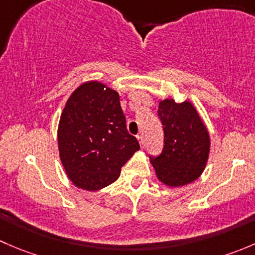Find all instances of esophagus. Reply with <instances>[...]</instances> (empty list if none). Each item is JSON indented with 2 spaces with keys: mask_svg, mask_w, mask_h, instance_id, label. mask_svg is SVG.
<instances>
[{
  "mask_svg": "<svg viewBox=\"0 0 255 255\" xmlns=\"http://www.w3.org/2000/svg\"><path fill=\"white\" fill-rule=\"evenodd\" d=\"M137 138H138V140H139L140 146H142V148H143V145H144V137H143V134H139Z\"/></svg>",
  "mask_w": 255,
  "mask_h": 255,
  "instance_id": "1",
  "label": "esophagus"
}]
</instances>
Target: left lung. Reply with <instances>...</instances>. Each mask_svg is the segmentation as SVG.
<instances>
[{
  "mask_svg": "<svg viewBox=\"0 0 255 255\" xmlns=\"http://www.w3.org/2000/svg\"><path fill=\"white\" fill-rule=\"evenodd\" d=\"M159 118L164 129V148L150 163L159 181L169 187L191 184L204 173L210 155V133L190 101H159Z\"/></svg>",
  "mask_w": 255,
  "mask_h": 255,
  "instance_id": "8db88e82",
  "label": "left lung"
}]
</instances>
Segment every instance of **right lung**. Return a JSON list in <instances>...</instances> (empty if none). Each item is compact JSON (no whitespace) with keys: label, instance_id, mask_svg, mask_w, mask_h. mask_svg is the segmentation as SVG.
<instances>
[{"label":"right lung","instance_id":"add662e5","mask_svg":"<svg viewBox=\"0 0 255 255\" xmlns=\"http://www.w3.org/2000/svg\"><path fill=\"white\" fill-rule=\"evenodd\" d=\"M58 148L66 176L76 187L97 191L115 182L139 150L126 127L120 94L97 80L76 87L59 120Z\"/></svg>","mask_w":255,"mask_h":255}]
</instances>
